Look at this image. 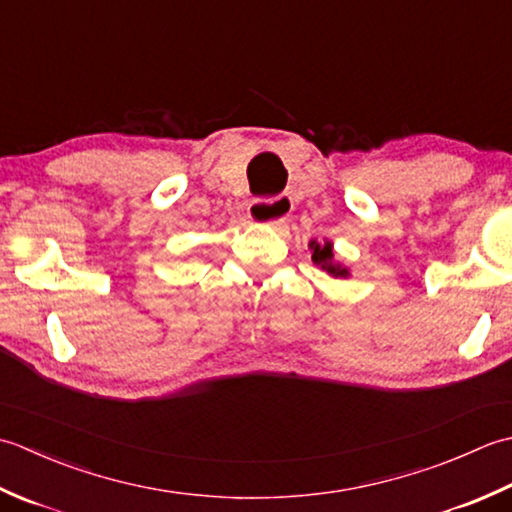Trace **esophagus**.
<instances>
[{"instance_id":"esophagus-1","label":"esophagus","mask_w":512,"mask_h":512,"mask_svg":"<svg viewBox=\"0 0 512 512\" xmlns=\"http://www.w3.org/2000/svg\"><path fill=\"white\" fill-rule=\"evenodd\" d=\"M291 212V198L276 196V198H254L249 203V218L263 225H280L287 221Z\"/></svg>"}]
</instances>
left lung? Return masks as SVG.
<instances>
[{
  "label": "left lung",
  "instance_id": "8db88e82",
  "mask_svg": "<svg viewBox=\"0 0 512 512\" xmlns=\"http://www.w3.org/2000/svg\"><path fill=\"white\" fill-rule=\"evenodd\" d=\"M311 249H314V256H311V260H314V263L320 267V269H325L327 274H331V276H340V278H344L349 274L347 269L344 267H340V265H336L333 263V252H331V243H325V245H318L316 241H311Z\"/></svg>",
  "mask_w": 512,
  "mask_h": 512
}]
</instances>
